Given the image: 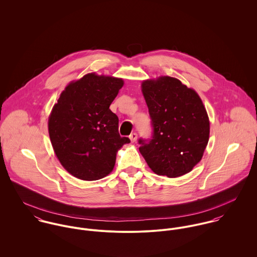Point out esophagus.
<instances>
[{"label":"esophagus","mask_w":257,"mask_h":257,"mask_svg":"<svg viewBox=\"0 0 257 257\" xmlns=\"http://www.w3.org/2000/svg\"><path fill=\"white\" fill-rule=\"evenodd\" d=\"M130 139L132 141V143H136L138 140V134L137 133H132L130 136Z\"/></svg>","instance_id":"obj_1"}]
</instances>
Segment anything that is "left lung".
<instances>
[{"mask_svg":"<svg viewBox=\"0 0 257 257\" xmlns=\"http://www.w3.org/2000/svg\"><path fill=\"white\" fill-rule=\"evenodd\" d=\"M152 138L141 139L140 151L157 175L175 178L200 162L209 142L210 121L195 90L176 78L161 76L142 84Z\"/></svg>","mask_w":257,"mask_h":257,"instance_id":"1","label":"left lung"}]
</instances>
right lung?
<instances>
[{
	"label": "right lung",
	"instance_id": "right-lung-1",
	"mask_svg": "<svg viewBox=\"0 0 257 257\" xmlns=\"http://www.w3.org/2000/svg\"><path fill=\"white\" fill-rule=\"evenodd\" d=\"M123 86L120 78L86 74L61 93L48 118V133L61 165L74 177L94 181L113 169L117 150L128 138L118 134L110 104Z\"/></svg>",
	"mask_w": 257,
	"mask_h": 257
}]
</instances>
